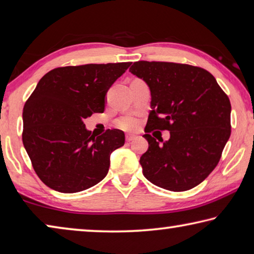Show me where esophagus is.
<instances>
[{
    "label": "esophagus",
    "instance_id": "1",
    "mask_svg": "<svg viewBox=\"0 0 254 254\" xmlns=\"http://www.w3.org/2000/svg\"><path fill=\"white\" fill-rule=\"evenodd\" d=\"M136 138V136L134 135H126V141L127 143H129V141H132Z\"/></svg>",
    "mask_w": 254,
    "mask_h": 254
}]
</instances>
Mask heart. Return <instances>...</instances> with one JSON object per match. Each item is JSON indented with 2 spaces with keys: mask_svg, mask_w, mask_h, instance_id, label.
<instances>
[{
  "mask_svg": "<svg viewBox=\"0 0 254 254\" xmlns=\"http://www.w3.org/2000/svg\"><path fill=\"white\" fill-rule=\"evenodd\" d=\"M140 122L135 116H123L116 120V126L125 131H134L139 127Z\"/></svg>",
  "mask_w": 254,
  "mask_h": 254,
  "instance_id": "1",
  "label": "heart"
}]
</instances>
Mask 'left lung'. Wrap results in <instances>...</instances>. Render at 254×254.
I'll return each instance as SVG.
<instances>
[{"mask_svg":"<svg viewBox=\"0 0 254 254\" xmlns=\"http://www.w3.org/2000/svg\"><path fill=\"white\" fill-rule=\"evenodd\" d=\"M148 84L152 109L140 157L149 182L173 192L197 186L211 174L231 135V104L207 70L184 64L137 61L129 69ZM168 130L159 144L149 134Z\"/></svg>","mask_w":254,"mask_h":254,"instance_id":"obj_1","label":"left lung"}]
</instances>
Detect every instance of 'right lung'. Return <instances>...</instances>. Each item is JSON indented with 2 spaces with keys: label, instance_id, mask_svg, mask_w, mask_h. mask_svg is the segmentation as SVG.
I'll return each instance as SVG.
<instances>
[{
  "label": "right lung",
  "instance_id": "right-lung-1",
  "mask_svg": "<svg viewBox=\"0 0 254 254\" xmlns=\"http://www.w3.org/2000/svg\"><path fill=\"white\" fill-rule=\"evenodd\" d=\"M131 62L59 66L40 79L23 108L22 140L34 172L61 193H77L105 179L122 130L95 137L83 119L104 113L105 97Z\"/></svg>",
  "mask_w": 254,
  "mask_h": 254
}]
</instances>
